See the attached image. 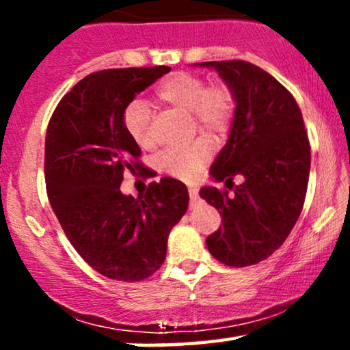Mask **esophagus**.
I'll use <instances>...</instances> for the list:
<instances>
[{
    "instance_id": "obj_1",
    "label": "esophagus",
    "mask_w": 350,
    "mask_h": 350,
    "mask_svg": "<svg viewBox=\"0 0 350 350\" xmlns=\"http://www.w3.org/2000/svg\"><path fill=\"white\" fill-rule=\"evenodd\" d=\"M189 198H191V206H194L198 202L199 196H198V189L196 187H189Z\"/></svg>"
}]
</instances>
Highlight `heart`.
Returning a JSON list of instances; mask_svg holds the SVG:
<instances>
[{"label":"heart","mask_w":350,"mask_h":350,"mask_svg":"<svg viewBox=\"0 0 350 350\" xmlns=\"http://www.w3.org/2000/svg\"><path fill=\"white\" fill-rule=\"evenodd\" d=\"M156 97L163 103L189 111L200 130L212 135L226 133L235 111V98L224 83L207 85L199 75L176 72L156 90ZM128 135L142 148H150L152 142L151 111L142 100L128 103L123 113ZM212 156V146L206 138H198L184 146L164 151L159 164L167 174L178 179L191 180L206 167Z\"/></svg>","instance_id":"heart-1"}]
</instances>
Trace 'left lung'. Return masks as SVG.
<instances>
[{"label":"left lung","instance_id":"obj_1","mask_svg":"<svg viewBox=\"0 0 350 350\" xmlns=\"http://www.w3.org/2000/svg\"><path fill=\"white\" fill-rule=\"evenodd\" d=\"M230 88L235 111L226 146L211 166L215 183H243L228 191H199L222 215L207 237L208 252L228 267H248L278 250L295 227L306 198L311 148L301 110L275 77L243 60L199 62ZM232 186H227L232 189Z\"/></svg>","mask_w":350,"mask_h":350}]
</instances>
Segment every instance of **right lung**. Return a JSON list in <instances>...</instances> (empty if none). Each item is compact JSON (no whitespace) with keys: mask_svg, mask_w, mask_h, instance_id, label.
I'll return each instance as SVG.
<instances>
[{"mask_svg":"<svg viewBox=\"0 0 350 350\" xmlns=\"http://www.w3.org/2000/svg\"><path fill=\"white\" fill-rule=\"evenodd\" d=\"M170 67L108 69L87 75L59 102L46 135V187L54 214L94 270L142 281L161 268L171 228L186 214L187 187L151 183L146 194L120 191L124 171L143 172L142 150L128 135V103Z\"/></svg>","mask_w":350,"mask_h":350,"instance_id":"obj_1","label":"right lung"}]
</instances>
